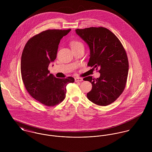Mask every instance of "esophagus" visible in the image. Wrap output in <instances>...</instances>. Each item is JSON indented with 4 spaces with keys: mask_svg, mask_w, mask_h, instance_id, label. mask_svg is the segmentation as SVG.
Wrapping results in <instances>:
<instances>
[{
    "mask_svg": "<svg viewBox=\"0 0 152 152\" xmlns=\"http://www.w3.org/2000/svg\"><path fill=\"white\" fill-rule=\"evenodd\" d=\"M83 81V79L82 78H80V77L75 78V82H81Z\"/></svg>",
    "mask_w": 152,
    "mask_h": 152,
    "instance_id": "obj_1",
    "label": "esophagus"
}]
</instances>
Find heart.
Listing matches in <instances>:
<instances>
[{
  "label": "heart",
  "instance_id": "heart-1",
  "mask_svg": "<svg viewBox=\"0 0 152 152\" xmlns=\"http://www.w3.org/2000/svg\"><path fill=\"white\" fill-rule=\"evenodd\" d=\"M70 44H71V47L72 48H77V47H78L80 46H84L83 44L81 42L78 41V40H73L71 42Z\"/></svg>",
  "mask_w": 152,
  "mask_h": 152
}]
</instances>
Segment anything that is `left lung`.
<instances>
[{
	"label": "left lung",
	"instance_id": "8db88e82",
	"mask_svg": "<svg viewBox=\"0 0 152 152\" xmlns=\"http://www.w3.org/2000/svg\"><path fill=\"white\" fill-rule=\"evenodd\" d=\"M76 33L88 45V66L99 68L100 77L89 76L84 81L92 84L88 99L99 106H107L123 92L126 84L129 62L126 51L118 38L103 27L76 29Z\"/></svg>",
	"mask_w": 152,
	"mask_h": 152
}]
</instances>
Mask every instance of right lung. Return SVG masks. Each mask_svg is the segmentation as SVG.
<instances>
[{"instance_id": "right-lung-1", "label": "right lung", "mask_w": 152, "mask_h": 152, "mask_svg": "<svg viewBox=\"0 0 152 152\" xmlns=\"http://www.w3.org/2000/svg\"><path fill=\"white\" fill-rule=\"evenodd\" d=\"M71 29L47 30L30 39L23 49L21 74L29 94L47 107H54L65 98L66 86L74 82L71 77L57 78L48 70L56 57L58 45Z\"/></svg>"}]
</instances>
